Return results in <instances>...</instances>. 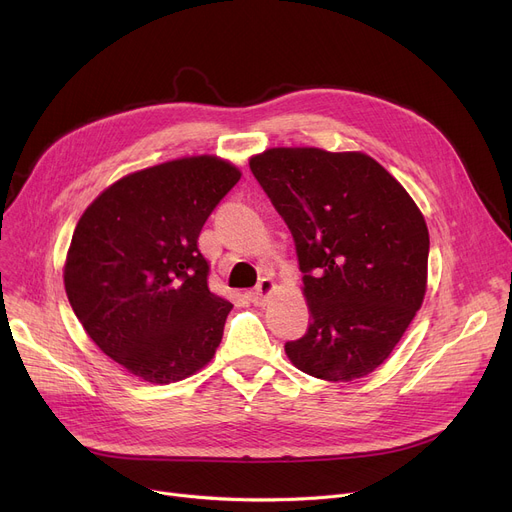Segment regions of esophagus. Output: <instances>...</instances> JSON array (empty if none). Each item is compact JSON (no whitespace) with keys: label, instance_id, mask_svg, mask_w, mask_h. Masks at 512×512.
<instances>
[{"label":"esophagus","instance_id":"esophagus-1","mask_svg":"<svg viewBox=\"0 0 512 512\" xmlns=\"http://www.w3.org/2000/svg\"><path fill=\"white\" fill-rule=\"evenodd\" d=\"M274 286H276V284H274L272 278H261L259 284H257V288L249 292V301H251L253 305H263L265 299L272 294Z\"/></svg>","mask_w":512,"mask_h":512}]
</instances>
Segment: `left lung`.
I'll return each instance as SVG.
<instances>
[{"instance_id":"left-lung-1","label":"left lung","mask_w":512,"mask_h":512,"mask_svg":"<svg viewBox=\"0 0 512 512\" xmlns=\"http://www.w3.org/2000/svg\"><path fill=\"white\" fill-rule=\"evenodd\" d=\"M251 172L292 232L311 324L286 342L294 367L328 382L378 369L419 311L429 232L415 201L365 153L276 147Z\"/></svg>"}]
</instances>
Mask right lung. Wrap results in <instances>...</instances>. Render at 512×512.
Returning <instances> with one entry per match:
<instances>
[{
	"instance_id": "right-lung-1",
	"label": "right lung",
	"mask_w": 512,
	"mask_h": 512,
	"mask_svg": "<svg viewBox=\"0 0 512 512\" xmlns=\"http://www.w3.org/2000/svg\"><path fill=\"white\" fill-rule=\"evenodd\" d=\"M240 180L213 155L182 157L114 182L72 234L64 284L72 311L101 351L151 384L205 367L232 303L207 286L197 240Z\"/></svg>"
}]
</instances>
